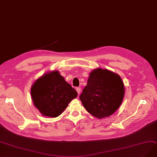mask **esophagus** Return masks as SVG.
<instances>
[{"label": "esophagus", "instance_id": "1", "mask_svg": "<svg viewBox=\"0 0 157 157\" xmlns=\"http://www.w3.org/2000/svg\"><path fill=\"white\" fill-rule=\"evenodd\" d=\"M75 90H76L78 94H80V92H81V88L80 87H77L76 89H75Z\"/></svg>", "mask_w": 157, "mask_h": 157}]
</instances>
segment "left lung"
Returning a JSON list of instances; mask_svg holds the SVG:
<instances>
[{"instance_id": "left-lung-1", "label": "left lung", "mask_w": 157, "mask_h": 157, "mask_svg": "<svg viewBox=\"0 0 157 157\" xmlns=\"http://www.w3.org/2000/svg\"><path fill=\"white\" fill-rule=\"evenodd\" d=\"M124 92V83L118 74L98 68L90 72L79 99L86 111L100 119L117 111L123 101Z\"/></svg>"}]
</instances>
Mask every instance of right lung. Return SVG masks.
<instances>
[{
	"label": "right lung",
	"instance_id": "add662e5",
	"mask_svg": "<svg viewBox=\"0 0 157 157\" xmlns=\"http://www.w3.org/2000/svg\"><path fill=\"white\" fill-rule=\"evenodd\" d=\"M31 94L35 106L40 113L55 118L77 97L78 92L56 71L38 79L32 86Z\"/></svg>",
	"mask_w": 157,
	"mask_h": 157
}]
</instances>
